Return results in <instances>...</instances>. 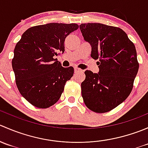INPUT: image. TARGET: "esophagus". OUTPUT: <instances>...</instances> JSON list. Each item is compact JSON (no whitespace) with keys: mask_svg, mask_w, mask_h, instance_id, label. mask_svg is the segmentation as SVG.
<instances>
[{"mask_svg":"<svg viewBox=\"0 0 148 148\" xmlns=\"http://www.w3.org/2000/svg\"><path fill=\"white\" fill-rule=\"evenodd\" d=\"M82 71L81 69H79L78 67H75V68H74V72H79V71Z\"/></svg>","mask_w":148,"mask_h":148,"instance_id":"1","label":"esophagus"}]
</instances>
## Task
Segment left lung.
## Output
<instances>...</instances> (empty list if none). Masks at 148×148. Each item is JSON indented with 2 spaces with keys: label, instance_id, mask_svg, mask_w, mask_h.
<instances>
[{
  "label": "left lung",
  "instance_id": "left-lung-1",
  "mask_svg": "<svg viewBox=\"0 0 148 148\" xmlns=\"http://www.w3.org/2000/svg\"><path fill=\"white\" fill-rule=\"evenodd\" d=\"M79 28L92 46L91 57L99 60L98 74L84 72L81 84L84 102L95 112H107L131 93L139 69L135 46L120 28L97 23H82Z\"/></svg>",
  "mask_w": 148,
  "mask_h": 148
}]
</instances>
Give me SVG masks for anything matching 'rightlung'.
<instances>
[{"label": "right lung", "instance_id": "right-lung-1", "mask_svg": "<svg viewBox=\"0 0 148 148\" xmlns=\"http://www.w3.org/2000/svg\"><path fill=\"white\" fill-rule=\"evenodd\" d=\"M78 28L76 23H58L33 26L16 44L12 59L16 83L32 105L48 108L60 98L74 68L62 66L54 56L64 52L66 37Z\"/></svg>", "mask_w": 148, "mask_h": 148}]
</instances>
